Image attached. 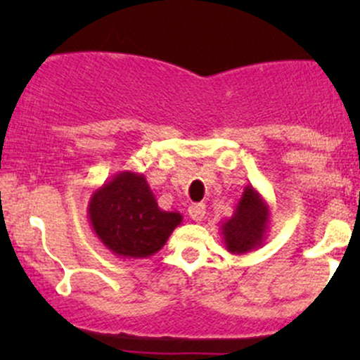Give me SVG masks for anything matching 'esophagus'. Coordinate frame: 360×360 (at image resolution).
<instances>
[{
  "label": "esophagus",
  "instance_id": "34e87169",
  "mask_svg": "<svg viewBox=\"0 0 360 360\" xmlns=\"http://www.w3.org/2000/svg\"><path fill=\"white\" fill-rule=\"evenodd\" d=\"M188 213L194 221H201L206 214V206H205V203H193L191 206H189Z\"/></svg>",
  "mask_w": 360,
  "mask_h": 360
}]
</instances>
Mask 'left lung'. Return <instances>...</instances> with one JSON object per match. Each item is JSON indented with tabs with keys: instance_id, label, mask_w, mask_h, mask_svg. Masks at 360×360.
Instances as JSON below:
<instances>
[{
	"instance_id": "8db88e82",
	"label": "left lung",
	"mask_w": 360,
	"mask_h": 360,
	"mask_svg": "<svg viewBox=\"0 0 360 360\" xmlns=\"http://www.w3.org/2000/svg\"><path fill=\"white\" fill-rule=\"evenodd\" d=\"M269 218L271 210L267 201L254 186L247 184L233 214L220 226L225 249L238 255L259 249L266 240Z\"/></svg>"
}]
</instances>
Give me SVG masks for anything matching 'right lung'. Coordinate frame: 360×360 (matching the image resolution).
<instances>
[{
	"instance_id": "obj_1",
	"label": "right lung",
	"mask_w": 360,
	"mask_h": 360,
	"mask_svg": "<svg viewBox=\"0 0 360 360\" xmlns=\"http://www.w3.org/2000/svg\"><path fill=\"white\" fill-rule=\"evenodd\" d=\"M88 217L94 233L111 254L148 259L166 245L183 221L179 212H164L146 176L122 171L91 194Z\"/></svg>"
}]
</instances>
